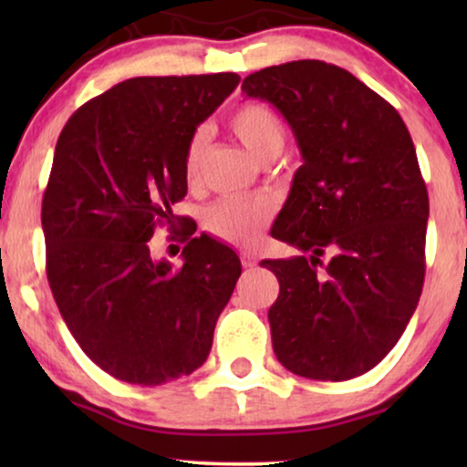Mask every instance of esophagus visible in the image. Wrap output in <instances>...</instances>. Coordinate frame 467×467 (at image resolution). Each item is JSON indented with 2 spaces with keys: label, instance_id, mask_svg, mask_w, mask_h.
Returning <instances> with one entry per match:
<instances>
[{
  "label": "esophagus",
  "instance_id": "esophagus-1",
  "mask_svg": "<svg viewBox=\"0 0 467 467\" xmlns=\"http://www.w3.org/2000/svg\"><path fill=\"white\" fill-rule=\"evenodd\" d=\"M240 259H242V265L244 267H254L257 265V257L251 251H242L240 253Z\"/></svg>",
  "mask_w": 467,
  "mask_h": 467
}]
</instances>
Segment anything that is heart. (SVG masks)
<instances>
[{
  "instance_id": "obj_1",
  "label": "heart",
  "mask_w": 467,
  "mask_h": 467,
  "mask_svg": "<svg viewBox=\"0 0 467 467\" xmlns=\"http://www.w3.org/2000/svg\"><path fill=\"white\" fill-rule=\"evenodd\" d=\"M229 130L240 144L259 161H274L285 149L286 127L276 110L259 101H246L235 108L227 119ZM208 150V138L202 130L189 138L184 149L182 170L184 178L193 182L200 176L203 157ZM272 208L265 202L254 200H221L208 208L203 216V227L214 238L225 240L229 244H253L270 223Z\"/></svg>"
}]
</instances>
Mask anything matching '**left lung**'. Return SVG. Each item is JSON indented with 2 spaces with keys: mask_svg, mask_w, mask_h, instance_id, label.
I'll list each match as a JSON object with an SVG mask.
<instances>
[{
  "mask_svg": "<svg viewBox=\"0 0 467 467\" xmlns=\"http://www.w3.org/2000/svg\"><path fill=\"white\" fill-rule=\"evenodd\" d=\"M242 93L283 114L304 159L272 227L302 254L261 261L280 283L267 312L274 353L304 379L366 374L398 344L423 289L430 197L408 127L325 61L259 69Z\"/></svg>",
  "mask_w": 467,
  "mask_h": 467,
  "instance_id": "1",
  "label": "left lung"
}]
</instances>
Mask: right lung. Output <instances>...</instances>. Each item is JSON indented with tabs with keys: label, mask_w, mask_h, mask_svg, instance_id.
Returning a JSON list of instances; mask_svg holds the SVG:
<instances>
[{
	"label": "right lung",
	"mask_w": 467,
	"mask_h": 467,
	"mask_svg": "<svg viewBox=\"0 0 467 467\" xmlns=\"http://www.w3.org/2000/svg\"><path fill=\"white\" fill-rule=\"evenodd\" d=\"M234 72L142 76L80 106L63 127L42 200L47 276L85 355L114 379L155 387L195 372L242 265L195 227L174 268L150 253L154 227L187 225L189 138L238 87Z\"/></svg>",
	"instance_id": "obj_1"
}]
</instances>
